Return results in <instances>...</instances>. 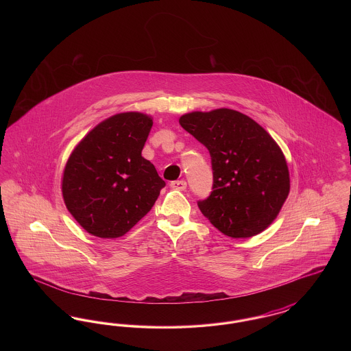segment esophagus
<instances>
[{"instance_id": "34e87169", "label": "esophagus", "mask_w": 351, "mask_h": 351, "mask_svg": "<svg viewBox=\"0 0 351 351\" xmlns=\"http://www.w3.org/2000/svg\"><path fill=\"white\" fill-rule=\"evenodd\" d=\"M169 186L172 189H178V191H184L186 188V182L185 180H175V182H171Z\"/></svg>"}]
</instances>
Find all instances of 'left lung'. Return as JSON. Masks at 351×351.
<instances>
[{
	"instance_id": "obj_1",
	"label": "left lung",
	"mask_w": 351,
	"mask_h": 351,
	"mask_svg": "<svg viewBox=\"0 0 351 351\" xmlns=\"http://www.w3.org/2000/svg\"><path fill=\"white\" fill-rule=\"evenodd\" d=\"M210 154L213 186L201 213L221 233L249 238L279 215L289 193L283 152L254 119L232 109L192 112L179 119Z\"/></svg>"
}]
</instances>
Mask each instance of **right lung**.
I'll return each mask as SVG.
<instances>
[{
  "label": "right lung",
  "instance_id": "1",
  "mask_svg": "<svg viewBox=\"0 0 351 351\" xmlns=\"http://www.w3.org/2000/svg\"><path fill=\"white\" fill-rule=\"evenodd\" d=\"M150 116L128 112L102 121L72 151L62 192L69 213L92 235L128 233L154 206L166 185L142 156Z\"/></svg>",
  "mask_w": 351,
  "mask_h": 351
}]
</instances>
